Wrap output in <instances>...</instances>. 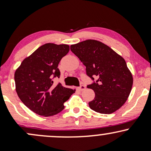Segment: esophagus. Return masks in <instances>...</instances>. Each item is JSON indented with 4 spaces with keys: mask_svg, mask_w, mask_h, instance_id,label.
Returning a JSON list of instances; mask_svg holds the SVG:
<instances>
[{
    "mask_svg": "<svg viewBox=\"0 0 151 151\" xmlns=\"http://www.w3.org/2000/svg\"><path fill=\"white\" fill-rule=\"evenodd\" d=\"M86 89V86L84 85H81L80 86H79V87L77 88L78 90H79V91H83V90H84Z\"/></svg>",
    "mask_w": 151,
    "mask_h": 151,
    "instance_id": "1",
    "label": "esophagus"
}]
</instances>
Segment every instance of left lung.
Here are the masks:
<instances>
[{"instance_id": "left-lung-1", "label": "left lung", "mask_w": 151, "mask_h": 151, "mask_svg": "<svg viewBox=\"0 0 151 151\" xmlns=\"http://www.w3.org/2000/svg\"><path fill=\"white\" fill-rule=\"evenodd\" d=\"M70 50L85 65L86 75L93 80L87 85L95 93L94 99L89 103L91 109L110 114L120 109L133 86L132 74L125 60L106 45L94 40L72 45ZM93 77H97L96 81Z\"/></svg>"}]
</instances>
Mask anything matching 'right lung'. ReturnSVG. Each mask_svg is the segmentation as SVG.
I'll use <instances>...</instances> for the list:
<instances>
[{
	"label": "right lung",
	"instance_id": "right-lung-1",
	"mask_svg": "<svg viewBox=\"0 0 151 151\" xmlns=\"http://www.w3.org/2000/svg\"><path fill=\"white\" fill-rule=\"evenodd\" d=\"M70 51L68 45L46 43L25 58L15 72V89L27 108L38 115L51 116L65 108L64 103L75 90L53 85L60 78L58 65Z\"/></svg>",
	"mask_w": 151,
	"mask_h": 151
}]
</instances>
